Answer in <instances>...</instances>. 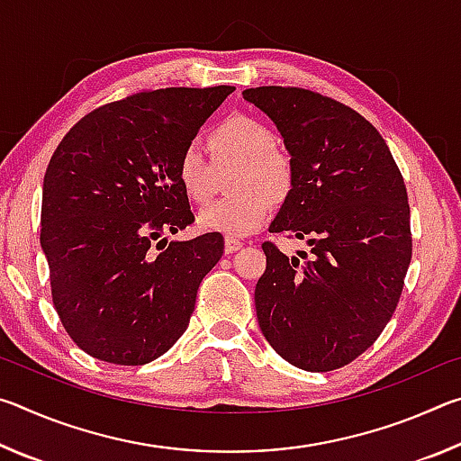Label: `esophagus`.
<instances>
[{
  "label": "esophagus",
  "instance_id": "1",
  "mask_svg": "<svg viewBox=\"0 0 461 461\" xmlns=\"http://www.w3.org/2000/svg\"><path fill=\"white\" fill-rule=\"evenodd\" d=\"M244 246L241 244L240 240H236V238H225V254H233V252H238V249Z\"/></svg>",
  "mask_w": 461,
  "mask_h": 461
}]
</instances>
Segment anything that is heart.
I'll list each match as a JSON object with an SVG mask.
<instances>
[{"label": "heart", "instance_id": "1", "mask_svg": "<svg viewBox=\"0 0 461 461\" xmlns=\"http://www.w3.org/2000/svg\"><path fill=\"white\" fill-rule=\"evenodd\" d=\"M217 167L238 162L231 189L238 194L215 201L199 213L201 228L230 238L249 236L268 221L272 201L286 199L293 189V165L275 148L270 128L252 115L236 113L215 123L207 136ZM176 181L193 203L213 197V165L197 144H186L176 156Z\"/></svg>", "mask_w": 461, "mask_h": 461}]
</instances>
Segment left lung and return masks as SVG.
Listing matches in <instances>:
<instances>
[{
	"label": "left lung",
	"mask_w": 461,
	"mask_h": 461,
	"mask_svg": "<svg viewBox=\"0 0 461 461\" xmlns=\"http://www.w3.org/2000/svg\"><path fill=\"white\" fill-rule=\"evenodd\" d=\"M241 95L276 123L291 154L293 189L270 231L311 246L301 261L262 244L260 330L296 368H341L399 305L412 256L407 186L384 138L352 107L276 85Z\"/></svg>",
	"instance_id": "obj_1"
}]
</instances>
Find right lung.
<instances>
[{
    "mask_svg": "<svg viewBox=\"0 0 461 461\" xmlns=\"http://www.w3.org/2000/svg\"><path fill=\"white\" fill-rule=\"evenodd\" d=\"M233 87L140 91L85 115L44 175L41 246L54 309L83 352L142 366L191 321L223 236L167 241L194 221L176 156Z\"/></svg>",
    "mask_w": 461,
    "mask_h": 461,
    "instance_id": "1",
    "label": "right lung"
}]
</instances>
